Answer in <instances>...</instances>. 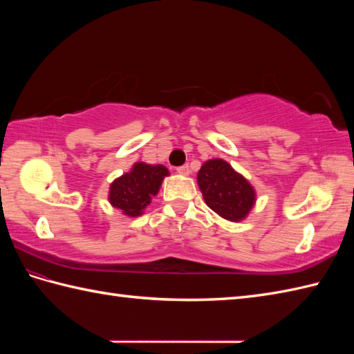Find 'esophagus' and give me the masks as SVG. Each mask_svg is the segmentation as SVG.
<instances>
[{
    "label": "esophagus",
    "mask_w": 354,
    "mask_h": 354,
    "mask_svg": "<svg viewBox=\"0 0 354 354\" xmlns=\"http://www.w3.org/2000/svg\"><path fill=\"white\" fill-rule=\"evenodd\" d=\"M178 170V173L179 175H184V176H189L190 175V169H189V165H181V167H178L176 169Z\"/></svg>",
    "instance_id": "obj_1"
}]
</instances>
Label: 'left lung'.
Segmentation results:
<instances>
[{
	"mask_svg": "<svg viewBox=\"0 0 354 354\" xmlns=\"http://www.w3.org/2000/svg\"><path fill=\"white\" fill-rule=\"evenodd\" d=\"M198 184L205 204L231 222L243 221L255 202L252 185L223 160L204 162L198 173Z\"/></svg>",
	"mask_w": 354,
	"mask_h": 354,
	"instance_id": "8db88e82",
	"label": "left lung"
}]
</instances>
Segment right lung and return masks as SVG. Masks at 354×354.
Wrapping results in <instances>:
<instances>
[{
  "label": "right lung",
  "instance_id": "right-lung-1",
  "mask_svg": "<svg viewBox=\"0 0 354 354\" xmlns=\"http://www.w3.org/2000/svg\"><path fill=\"white\" fill-rule=\"evenodd\" d=\"M167 175L169 170L164 165L133 164L129 173H124L111 184L109 202L112 207L122 209L123 214L137 217L156 196L164 176Z\"/></svg>",
  "mask_w": 354,
  "mask_h": 354
}]
</instances>
